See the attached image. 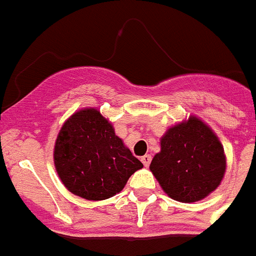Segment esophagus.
Instances as JSON below:
<instances>
[{
	"label": "esophagus",
	"mask_w": 256,
	"mask_h": 256,
	"mask_svg": "<svg viewBox=\"0 0 256 256\" xmlns=\"http://www.w3.org/2000/svg\"><path fill=\"white\" fill-rule=\"evenodd\" d=\"M150 161H152V156H150V154H145L144 157H141V162H142L145 168H148V166L150 164Z\"/></svg>",
	"instance_id": "34e87169"
}]
</instances>
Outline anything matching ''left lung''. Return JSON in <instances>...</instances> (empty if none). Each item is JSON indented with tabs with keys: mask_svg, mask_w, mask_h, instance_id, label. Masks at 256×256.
I'll list each match as a JSON object with an SVG mask.
<instances>
[{
	"mask_svg": "<svg viewBox=\"0 0 256 256\" xmlns=\"http://www.w3.org/2000/svg\"><path fill=\"white\" fill-rule=\"evenodd\" d=\"M224 148L212 130L202 120L172 126L161 138L150 170L164 191L174 200L194 202L218 187L225 174Z\"/></svg>",
	"mask_w": 256,
	"mask_h": 256,
	"instance_id": "8db88e82",
	"label": "left lung"
}]
</instances>
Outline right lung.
Listing matches in <instances>:
<instances>
[{
    "label": "right lung",
    "mask_w": 256,
    "mask_h": 256,
    "mask_svg": "<svg viewBox=\"0 0 256 256\" xmlns=\"http://www.w3.org/2000/svg\"><path fill=\"white\" fill-rule=\"evenodd\" d=\"M54 158L65 187L88 200L112 198L134 171L142 168L95 108L81 110L65 122L57 136Z\"/></svg>",
    "instance_id": "1"
}]
</instances>
